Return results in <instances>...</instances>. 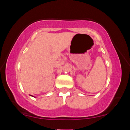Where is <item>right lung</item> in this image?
Segmentation results:
<instances>
[{
  "instance_id": "add662e5",
  "label": "right lung",
  "mask_w": 130,
  "mask_h": 130,
  "mask_svg": "<svg viewBox=\"0 0 130 130\" xmlns=\"http://www.w3.org/2000/svg\"><path fill=\"white\" fill-rule=\"evenodd\" d=\"M30 96H32V95H30Z\"/></svg>"
}]
</instances>
